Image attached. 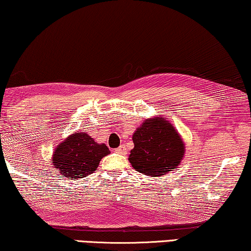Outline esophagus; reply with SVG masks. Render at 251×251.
I'll return each instance as SVG.
<instances>
[{"label": "esophagus", "mask_w": 251, "mask_h": 251, "mask_svg": "<svg viewBox=\"0 0 251 251\" xmlns=\"http://www.w3.org/2000/svg\"><path fill=\"white\" fill-rule=\"evenodd\" d=\"M114 151L117 152V153H121V155H126V149L125 146H120V147H119V148L114 149Z\"/></svg>", "instance_id": "obj_1"}]
</instances>
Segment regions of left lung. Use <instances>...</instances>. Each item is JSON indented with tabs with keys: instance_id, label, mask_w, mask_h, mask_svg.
<instances>
[{
	"instance_id": "8db88e82",
	"label": "left lung",
	"mask_w": 251,
	"mask_h": 251,
	"mask_svg": "<svg viewBox=\"0 0 251 251\" xmlns=\"http://www.w3.org/2000/svg\"><path fill=\"white\" fill-rule=\"evenodd\" d=\"M134 148L129 161L137 172L161 176L174 171L184 157L182 138L171 123L161 118L146 120L132 137Z\"/></svg>"
}]
</instances>
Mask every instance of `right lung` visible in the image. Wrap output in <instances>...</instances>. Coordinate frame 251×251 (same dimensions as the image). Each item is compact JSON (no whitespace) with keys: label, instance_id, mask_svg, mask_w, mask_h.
Returning a JSON list of instances; mask_svg holds the SVG:
<instances>
[{"label":"right lung","instance_id":"obj_1","mask_svg":"<svg viewBox=\"0 0 251 251\" xmlns=\"http://www.w3.org/2000/svg\"><path fill=\"white\" fill-rule=\"evenodd\" d=\"M107 153L110 150L105 145L96 144L85 132H77L71 134L56 148L52 165L59 169L61 175L73 179L83 178L96 171L100 161Z\"/></svg>","mask_w":251,"mask_h":251}]
</instances>
